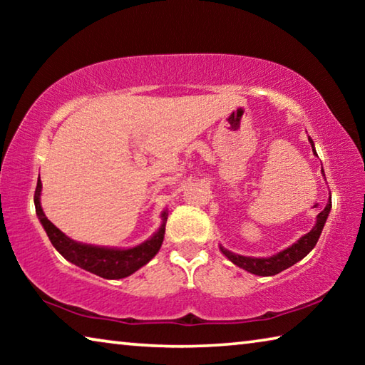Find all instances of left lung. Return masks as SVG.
Instances as JSON below:
<instances>
[{
    "instance_id": "1",
    "label": "left lung",
    "mask_w": 365,
    "mask_h": 365,
    "mask_svg": "<svg viewBox=\"0 0 365 365\" xmlns=\"http://www.w3.org/2000/svg\"><path fill=\"white\" fill-rule=\"evenodd\" d=\"M309 143L312 146L314 154L316 153V148H314V141L309 137ZM324 174V169H322ZM325 177V174H324ZM331 211V196L327 206L324 207V211L317 215L316 225L312 227V230L306 233L304 237H301L298 242L293 243L292 246H288L287 250H282L277 255H272L269 257H251V256H242V255H235V252L228 251L227 248L220 245V251L228 261H232L235 265H238L240 269H243L250 274L255 275H261V277H270L275 274H280L282 270H285L288 267H292L293 264H296L298 261H301L302 257H306L309 252L314 250V246L317 245V240L320 237V233L324 230V225L327 222V217Z\"/></svg>"
}]
</instances>
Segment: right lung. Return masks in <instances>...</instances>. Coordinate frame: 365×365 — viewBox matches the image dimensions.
Returning <instances> with one entry per match:
<instances>
[{
	"label": "right lung",
	"mask_w": 365,
	"mask_h": 365,
	"mask_svg": "<svg viewBox=\"0 0 365 365\" xmlns=\"http://www.w3.org/2000/svg\"><path fill=\"white\" fill-rule=\"evenodd\" d=\"M41 180L38 177L36 182V190L34 196L35 202V211L38 215L40 224L45 228L49 242L56 248L61 256L67 261L76 264L77 267L83 269L86 272H91L98 277L108 280H119L125 279V277L132 275L138 269L143 267L151 259L158 255L160 250V245L164 242V233H165V222H168V209H164L160 214V227L153 233L146 242L140 243L133 248H109V246H95V245H86L76 242L67 237L59 228L53 224L51 220L43 212L41 202Z\"/></svg>",
	"instance_id": "right-lung-1"
}]
</instances>
